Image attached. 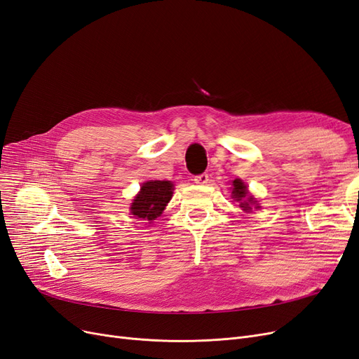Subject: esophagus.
Listing matches in <instances>:
<instances>
[{"label": "esophagus", "mask_w": 359, "mask_h": 359, "mask_svg": "<svg viewBox=\"0 0 359 359\" xmlns=\"http://www.w3.org/2000/svg\"><path fill=\"white\" fill-rule=\"evenodd\" d=\"M196 184H200V185H205L209 182V175L208 174H200V175H196L194 180H193Z\"/></svg>", "instance_id": "obj_1"}]
</instances>
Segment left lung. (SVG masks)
<instances>
[{
	"label": "left lung",
	"mask_w": 359,
	"mask_h": 359,
	"mask_svg": "<svg viewBox=\"0 0 359 359\" xmlns=\"http://www.w3.org/2000/svg\"><path fill=\"white\" fill-rule=\"evenodd\" d=\"M231 194H233V198L236 200V202L240 203L238 206L243 210L250 212L253 206H255V209L259 208V206H257V203H256V200L253 198V196L249 194V190L246 187V184L243 182L241 180H238V178L233 181V193Z\"/></svg>",
	"instance_id": "8db88e82"
}]
</instances>
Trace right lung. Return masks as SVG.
I'll return each instance as SVG.
<instances>
[{
  "mask_svg": "<svg viewBox=\"0 0 359 359\" xmlns=\"http://www.w3.org/2000/svg\"><path fill=\"white\" fill-rule=\"evenodd\" d=\"M174 194V184L170 181H147L141 185L140 193L131 203V213L141 221H154L159 218Z\"/></svg>",
  "mask_w": 359,
  "mask_h": 359,
  "instance_id": "right-lung-1",
  "label": "right lung"
}]
</instances>
